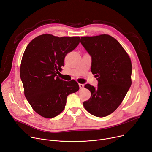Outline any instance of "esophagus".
Masks as SVG:
<instances>
[{
  "instance_id": "obj_1",
  "label": "esophagus",
  "mask_w": 152,
  "mask_h": 152,
  "mask_svg": "<svg viewBox=\"0 0 152 152\" xmlns=\"http://www.w3.org/2000/svg\"><path fill=\"white\" fill-rule=\"evenodd\" d=\"M79 86L80 88H83L84 87V85L83 84H79Z\"/></svg>"
}]
</instances>
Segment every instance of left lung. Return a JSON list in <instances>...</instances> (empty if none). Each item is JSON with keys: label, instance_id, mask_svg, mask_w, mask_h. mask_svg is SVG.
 <instances>
[{"label": "left lung", "instance_id": "8db88e82", "mask_svg": "<svg viewBox=\"0 0 152 152\" xmlns=\"http://www.w3.org/2000/svg\"><path fill=\"white\" fill-rule=\"evenodd\" d=\"M80 43L92 57L91 72L98 81L96 88L85 85L91 96L84 107L94 116L106 117L122 103L131 87V59L117 40L107 34L83 37Z\"/></svg>", "mask_w": 152, "mask_h": 152}]
</instances>
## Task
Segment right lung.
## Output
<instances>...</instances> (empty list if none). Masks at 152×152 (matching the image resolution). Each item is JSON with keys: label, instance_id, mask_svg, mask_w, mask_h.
I'll return each mask as SVG.
<instances>
[{"label": "right lung", "instance_id": "obj_1", "mask_svg": "<svg viewBox=\"0 0 152 152\" xmlns=\"http://www.w3.org/2000/svg\"><path fill=\"white\" fill-rule=\"evenodd\" d=\"M79 37H58L43 34L26 48L20 66L24 95L35 112L45 118L56 117L64 110L68 95L78 91L76 81L60 79L66 54L79 43Z\"/></svg>", "mask_w": 152, "mask_h": 152}]
</instances>
